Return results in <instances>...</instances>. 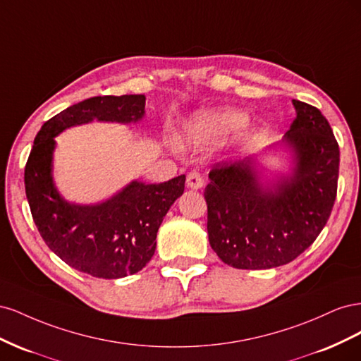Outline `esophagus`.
I'll return each mask as SVG.
<instances>
[{
  "label": "esophagus",
  "mask_w": 361,
  "mask_h": 361,
  "mask_svg": "<svg viewBox=\"0 0 361 361\" xmlns=\"http://www.w3.org/2000/svg\"><path fill=\"white\" fill-rule=\"evenodd\" d=\"M187 187L191 190H200L203 187V176L199 171H191L187 176Z\"/></svg>",
  "instance_id": "esophagus-1"
}]
</instances>
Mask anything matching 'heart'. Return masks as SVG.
<instances>
[{"mask_svg":"<svg viewBox=\"0 0 361 361\" xmlns=\"http://www.w3.org/2000/svg\"><path fill=\"white\" fill-rule=\"evenodd\" d=\"M247 123V116L236 110H207L195 114L190 122V134L199 141L221 140L241 129Z\"/></svg>","mask_w":361,"mask_h":361,"instance_id":"obj_1","label":"heart"}]
</instances>
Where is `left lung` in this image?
Returning <instances> with one entry per match:
<instances>
[{
  "label": "left lung",
  "instance_id": "1",
  "mask_svg": "<svg viewBox=\"0 0 361 361\" xmlns=\"http://www.w3.org/2000/svg\"><path fill=\"white\" fill-rule=\"evenodd\" d=\"M297 117L285 135L293 152L289 178L260 183L253 158L216 164L204 188L209 244L238 269L286 265L309 248L333 209L338 178V145L316 106L292 101Z\"/></svg>",
  "mask_w": 361,
  "mask_h": 361
}]
</instances>
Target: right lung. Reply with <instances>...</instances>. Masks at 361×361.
Here are the masks:
<instances>
[{
	"label": "right lung",
	"mask_w": 361,
	"mask_h": 361,
	"mask_svg": "<svg viewBox=\"0 0 361 361\" xmlns=\"http://www.w3.org/2000/svg\"><path fill=\"white\" fill-rule=\"evenodd\" d=\"M145 105V94H123L94 96L66 108L43 123L25 166L27 200L43 241L69 267L97 279H122L146 267L164 216L183 192L185 174L162 183L133 180L97 204L69 203L54 187V137L92 120L138 122Z\"/></svg>",
	"instance_id": "right-lung-1"
}]
</instances>
